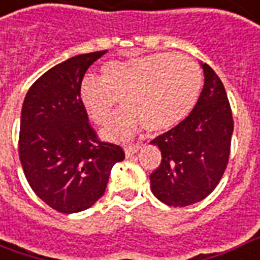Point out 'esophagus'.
I'll use <instances>...</instances> for the list:
<instances>
[{"label":"esophagus","mask_w":260,"mask_h":260,"mask_svg":"<svg viewBox=\"0 0 260 260\" xmlns=\"http://www.w3.org/2000/svg\"><path fill=\"white\" fill-rule=\"evenodd\" d=\"M142 149V146L140 145H134V146H126V147H125V155H126V157H131V155L132 154H135V153H138V151H139V150Z\"/></svg>","instance_id":"1"}]
</instances>
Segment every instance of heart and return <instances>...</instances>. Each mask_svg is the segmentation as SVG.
Listing matches in <instances>:
<instances>
[{
    "label": "heart",
    "instance_id": "heart-1",
    "mask_svg": "<svg viewBox=\"0 0 260 260\" xmlns=\"http://www.w3.org/2000/svg\"><path fill=\"white\" fill-rule=\"evenodd\" d=\"M201 85L203 73L193 59L153 53L107 61L102 77L82 78L78 95L88 115L99 125L111 120L121 98L125 109L103 131V136L124 140L142 126L161 132L180 124L199 101Z\"/></svg>",
    "mask_w": 260,
    "mask_h": 260
}]
</instances>
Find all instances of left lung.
Wrapping results in <instances>:
<instances>
[{
  "label": "left lung",
  "instance_id": "left-lung-1",
  "mask_svg": "<svg viewBox=\"0 0 260 260\" xmlns=\"http://www.w3.org/2000/svg\"><path fill=\"white\" fill-rule=\"evenodd\" d=\"M201 67L204 88L191 113L150 142L161 150L159 167L150 175L151 191L171 207L208 197L229 162L234 128L230 103L218 74L207 63Z\"/></svg>",
  "mask_w": 260,
  "mask_h": 260
}]
</instances>
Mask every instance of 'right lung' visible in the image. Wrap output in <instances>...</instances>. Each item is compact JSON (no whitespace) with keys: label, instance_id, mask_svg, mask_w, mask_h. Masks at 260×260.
Segmentation results:
<instances>
[{"label":"right lung","instance_id":"1","mask_svg":"<svg viewBox=\"0 0 260 260\" xmlns=\"http://www.w3.org/2000/svg\"><path fill=\"white\" fill-rule=\"evenodd\" d=\"M106 52L77 55L49 69L23 102L19 157L24 176L57 212L91 208L105 194L113 165L125 158L120 146L98 139L78 95L88 67Z\"/></svg>","mask_w":260,"mask_h":260}]
</instances>
